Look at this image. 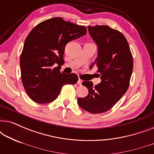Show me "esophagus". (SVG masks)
I'll return each mask as SVG.
<instances>
[{
    "instance_id": "obj_1",
    "label": "esophagus",
    "mask_w": 154,
    "mask_h": 154,
    "mask_svg": "<svg viewBox=\"0 0 154 154\" xmlns=\"http://www.w3.org/2000/svg\"><path fill=\"white\" fill-rule=\"evenodd\" d=\"M82 83H83V81H82L81 79H79V81H78V84H79V85H82Z\"/></svg>"
}]
</instances>
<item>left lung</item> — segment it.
<instances>
[{
    "mask_svg": "<svg viewBox=\"0 0 154 154\" xmlns=\"http://www.w3.org/2000/svg\"><path fill=\"white\" fill-rule=\"evenodd\" d=\"M88 31L97 45V57L90 69H98L101 82L93 86L83 81L88 95L78 98L82 109L91 113L110 110L128 89L133 69V58L129 44L123 33L105 25L88 26Z\"/></svg>",
    "mask_w": 154,
    "mask_h": 154,
    "instance_id": "left-lung-1",
    "label": "left lung"
}]
</instances>
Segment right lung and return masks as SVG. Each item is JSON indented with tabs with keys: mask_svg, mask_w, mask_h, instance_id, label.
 I'll use <instances>...</instances> for the list:
<instances>
[{
	"mask_svg": "<svg viewBox=\"0 0 154 154\" xmlns=\"http://www.w3.org/2000/svg\"><path fill=\"white\" fill-rule=\"evenodd\" d=\"M86 33L85 26L62 17L43 21L31 31L20 56V69L23 85L31 100L38 104L52 102L63 85L77 83L78 75L61 72L60 66L66 44Z\"/></svg>",
	"mask_w": 154,
	"mask_h": 154,
	"instance_id": "add662e5",
	"label": "right lung"
}]
</instances>
